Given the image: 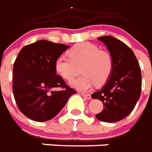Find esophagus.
I'll return each instance as SVG.
<instances>
[{"instance_id": "34e87169", "label": "esophagus", "mask_w": 152, "mask_h": 152, "mask_svg": "<svg viewBox=\"0 0 152 152\" xmlns=\"http://www.w3.org/2000/svg\"><path fill=\"white\" fill-rule=\"evenodd\" d=\"M82 95H83L85 99H91V95H88V94H82Z\"/></svg>"}]
</instances>
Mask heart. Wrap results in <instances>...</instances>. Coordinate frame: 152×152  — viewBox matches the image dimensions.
<instances>
[{
    "instance_id": "obj_1",
    "label": "heart",
    "mask_w": 152,
    "mask_h": 152,
    "mask_svg": "<svg viewBox=\"0 0 152 152\" xmlns=\"http://www.w3.org/2000/svg\"><path fill=\"white\" fill-rule=\"evenodd\" d=\"M69 56H60L55 61V70L64 80L70 81L79 73L82 76L71 82L77 90L87 91L96 84L103 85L113 71L111 55L95 44L81 42L69 51Z\"/></svg>"
}]
</instances>
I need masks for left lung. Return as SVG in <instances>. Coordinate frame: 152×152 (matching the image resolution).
Listing matches in <instances>:
<instances>
[{
	"mask_svg": "<svg viewBox=\"0 0 152 152\" xmlns=\"http://www.w3.org/2000/svg\"><path fill=\"white\" fill-rule=\"evenodd\" d=\"M108 49L113 59V71L101 90L93 93L92 99L102 102L104 108L97 119L104 122L122 120L134 109L141 93V71L133 51L112 36L98 38Z\"/></svg>",
	"mask_w": 152,
	"mask_h": 152,
	"instance_id": "8db88e82",
	"label": "left lung"
}]
</instances>
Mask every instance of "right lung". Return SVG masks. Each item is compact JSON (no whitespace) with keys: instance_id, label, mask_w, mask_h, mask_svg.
<instances>
[{"instance_id":"right-lung-1","label":"right lung","mask_w":152,"mask_h":152,"mask_svg":"<svg viewBox=\"0 0 152 152\" xmlns=\"http://www.w3.org/2000/svg\"><path fill=\"white\" fill-rule=\"evenodd\" d=\"M69 47L39 40L19 53L13 65V95L18 108L30 119L50 120L76 93L55 70L56 60Z\"/></svg>"}]
</instances>
